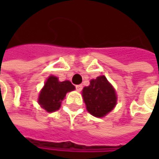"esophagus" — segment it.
I'll return each mask as SVG.
<instances>
[{"instance_id": "esophagus-1", "label": "esophagus", "mask_w": 159, "mask_h": 159, "mask_svg": "<svg viewBox=\"0 0 159 159\" xmlns=\"http://www.w3.org/2000/svg\"><path fill=\"white\" fill-rule=\"evenodd\" d=\"M75 88H76L77 91H79V92H80L82 90V86L81 85H77V86H75Z\"/></svg>"}]
</instances>
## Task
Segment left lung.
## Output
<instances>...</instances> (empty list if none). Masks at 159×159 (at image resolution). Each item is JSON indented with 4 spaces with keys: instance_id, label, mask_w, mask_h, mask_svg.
<instances>
[{
    "instance_id": "8db88e82",
    "label": "left lung",
    "mask_w": 159,
    "mask_h": 159,
    "mask_svg": "<svg viewBox=\"0 0 159 159\" xmlns=\"http://www.w3.org/2000/svg\"><path fill=\"white\" fill-rule=\"evenodd\" d=\"M84 102L90 114L97 118L105 116L117 102L115 90L104 76L97 77L82 90Z\"/></svg>"
}]
</instances>
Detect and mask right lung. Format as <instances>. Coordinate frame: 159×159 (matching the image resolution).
<instances>
[{
	"label": "right lung",
	"mask_w": 159,
	"mask_h": 159,
	"mask_svg": "<svg viewBox=\"0 0 159 159\" xmlns=\"http://www.w3.org/2000/svg\"><path fill=\"white\" fill-rule=\"evenodd\" d=\"M74 89V86L70 81L65 80L60 82L57 77L50 76L40 91L39 103L48 112L56 111L61 106V102L66 93Z\"/></svg>",
	"instance_id": "add662e5"
}]
</instances>
